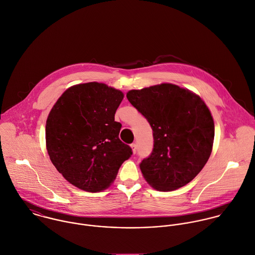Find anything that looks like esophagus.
Segmentation results:
<instances>
[{
    "mask_svg": "<svg viewBox=\"0 0 255 255\" xmlns=\"http://www.w3.org/2000/svg\"><path fill=\"white\" fill-rule=\"evenodd\" d=\"M131 149H132V151H133V153H136L137 152V145L135 144V143H133V144H131Z\"/></svg>",
    "mask_w": 255,
    "mask_h": 255,
    "instance_id": "1",
    "label": "esophagus"
}]
</instances>
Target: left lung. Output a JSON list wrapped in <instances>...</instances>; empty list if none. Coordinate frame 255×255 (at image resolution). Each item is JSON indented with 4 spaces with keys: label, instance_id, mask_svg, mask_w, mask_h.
Instances as JSON below:
<instances>
[{
    "label": "left lung",
    "instance_id": "1",
    "mask_svg": "<svg viewBox=\"0 0 255 255\" xmlns=\"http://www.w3.org/2000/svg\"><path fill=\"white\" fill-rule=\"evenodd\" d=\"M126 97L153 130V151L140 162L145 179L158 191L186 185L212 152L215 125L206 104L171 84L133 90Z\"/></svg>",
    "mask_w": 255,
    "mask_h": 255
}]
</instances>
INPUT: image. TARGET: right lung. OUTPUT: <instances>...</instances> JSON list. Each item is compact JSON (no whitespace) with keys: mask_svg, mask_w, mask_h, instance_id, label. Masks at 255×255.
Listing matches in <instances>:
<instances>
[{"mask_svg":"<svg viewBox=\"0 0 255 255\" xmlns=\"http://www.w3.org/2000/svg\"><path fill=\"white\" fill-rule=\"evenodd\" d=\"M123 94L100 83L68 89L46 121V147L57 170L76 187L99 192L115 179L132 155L119 139L121 123L114 121Z\"/></svg>","mask_w":255,"mask_h":255,"instance_id":"1","label":"right lung"}]
</instances>
